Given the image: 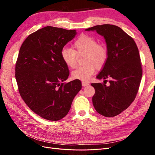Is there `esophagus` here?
I'll return each instance as SVG.
<instances>
[{"label": "esophagus", "mask_w": 155, "mask_h": 155, "mask_svg": "<svg viewBox=\"0 0 155 155\" xmlns=\"http://www.w3.org/2000/svg\"><path fill=\"white\" fill-rule=\"evenodd\" d=\"M88 85H89V83L87 82H84V81L82 82V86H83V87H86Z\"/></svg>", "instance_id": "34e87169"}]
</instances>
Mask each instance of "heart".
Returning <instances> with one entry per match:
<instances>
[{
  "label": "heart",
  "instance_id": "heart-1",
  "mask_svg": "<svg viewBox=\"0 0 155 155\" xmlns=\"http://www.w3.org/2000/svg\"><path fill=\"white\" fill-rule=\"evenodd\" d=\"M73 49L64 48L61 51V58L64 64L70 68L76 67L78 56L85 55L83 62L85 65L78 67L72 72L74 79L87 81L96 69L104 66L108 58V51L105 46L97 44L94 37L81 35L73 44Z\"/></svg>",
  "mask_w": 155,
  "mask_h": 155
}]
</instances>
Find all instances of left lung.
I'll list each match as a JSON object with an SVG mask.
<instances>
[{
  "label": "left lung",
  "instance_id": "obj_1",
  "mask_svg": "<svg viewBox=\"0 0 155 155\" xmlns=\"http://www.w3.org/2000/svg\"><path fill=\"white\" fill-rule=\"evenodd\" d=\"M85 31H96L105 39L108 58L97 76L104 83H92L95 88L92 104L105 117H114L127 109L137 96L142 76L139 51L134 39L120 27L97 25ZM110 79L106 85L107 79Z\"/></svg>",
  "mask_w": 155,
  "mask_h": 155
}]
</instances>
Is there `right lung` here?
Instances as JSON below:
<instances>
[{
	"label": "right lung",
	"instance_id": "obj_1",
	"mask_svg": "<svg viewBox=\"0 0 155 155\" xmlns=\"http://www.w3.org/2000/svg\"><path fill=\"white\" fill-rule=\"evenodd\" d=\"M76 34V30L46 26L28 36L20 48L15 65L18 91L30 109L44 119L64 118L81 89L78 79L63 83L69 70L61 51Z\"/></svg>",
	"mask_w": 155,
	"mask_h": 155
}]
</instances>
